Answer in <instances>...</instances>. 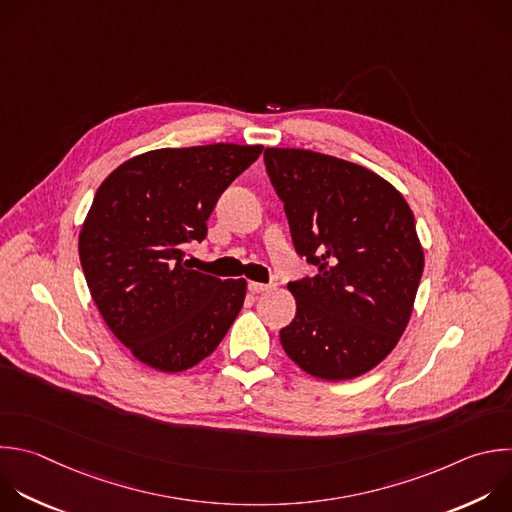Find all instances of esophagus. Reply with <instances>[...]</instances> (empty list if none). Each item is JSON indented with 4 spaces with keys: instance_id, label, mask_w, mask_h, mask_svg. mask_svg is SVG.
<instances>
[{
    "instance_id": "obj_1",
    "label": "esophagus",
    "mask_w": 512,
    "mask_h": 512,
    "mask_svg": "<svg viewBox=\"0 0 512 512\" xmlns=\"http://www.w3.org/2000/svg\"><path fill=\"white\" fill-rule=\"evenodd\" d=\"M271 285H267V283H259V281H249V291L251 293H263V291H267Z\"/></svg>"
}]
</instances>
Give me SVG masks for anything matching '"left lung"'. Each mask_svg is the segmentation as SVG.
<instances>
[{"label":"left lung","mask_w":512,"mask_h":512,"mask_svg":"<svg viewBox=\"0 0 512 512\" xmlns=\"http://www.w3.org/2000/svg\"><path fill=\"white\" fill-rule=\"evenodd\" d=\"M297 255L317 275L289 281L297 311L285 354L321 380L376 368L404 333L424 271L406 199L372 170L303 148H265Z\"/></svg>","instance_id":"left-lung-1"}]
</instances>
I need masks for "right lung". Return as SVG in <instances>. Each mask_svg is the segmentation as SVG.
Masks as SVG:
<instances>
[{
  "label": "right lung",
  "mask_w": 512,
  "mask_h": 512,
  "mask_svg": "<svg viewBox=\"0 0 512 512\" xmlns=\"http://www.w3.org/2000/svg\"><path fill=\"white\" fill-rule=\"evenodd\" d=\"M263 146L160 148L122 162L98 187L78 251L110 331L142 364L183 372L211 356L245 301V279L191 269L225 189Z\"/></svg>",
  "instance_id": "obj_1"
}]
</instances>
